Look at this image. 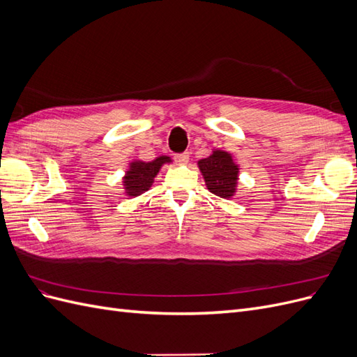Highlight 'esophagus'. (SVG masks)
I'll use <instances>...</instances> for the list:
<instances>
[{"label": "esophagus", "instance_id": "obj_1", "mask_svg": "<svg viewBox=\"0 0 357 357\" xmlns=\"http://www.w3.org/2000/svg\"><path fill=\"white\" fill-rule=\"evenodd\" d=\"M174 159H176L177 164H180V165H185V164H188V160H189V152L177 153V155L174 156Z\"/></svg>", "mask_w": 357, "mask_h": 357}]
</instances>
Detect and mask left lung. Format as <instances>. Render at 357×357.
Returning <instances> with one entry per match:
<instances>
[{"label": "left lung", "instance_id": "obj_1", "mask_svg": "<svg viewBox=\"0 0 357 357\" xmlns=\"http://www.w3.org/2000/svg\"><path fill=\"white\" fill-rule=\"evenodd\" d=\"M198 165L205 185L211 193L220 198H229L234 195L236 178H238V165L234 164L229 153L214 150L211 156L201 159Z\"/></svg>", "mask_w": 357, "mask_h": 357}]
</instances>
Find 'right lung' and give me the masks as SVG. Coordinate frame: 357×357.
Wrapping results in <instances>:
<instances>
[{"mask_svg":"<svg viewBox=\"0 0 357 357\" xmlns=\"http://www.w3.org/2000/svg\"><path fill=\"white\" fill-rule=\"evenodd\" d=\"M171 159L168 156H159L152 162H139L135 160L131 164V168L125 176V189L129 197H137L139 193L146 192L150 186H152L153 178L158 174L159 168L165 162H169Z\"/></svg>","mask_w":357,"mask_h":357,"instance_id":"right-lung-1","label":"right lung"}]
</instances>
